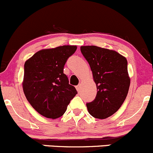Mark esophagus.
I'll return each instance as SVG.
<instances>
[{"label":"esophagus","instance_id":"34e87169","mask_svg":"<svg viewBox=\"0 0 153 153\" xmlns=\"http://www.w3.org/2000/svg\"><path fill=\"white\" fill-rule=\"evenodd\" d=\"M76 88L77 91H78V92H79V91H81V85H78L76 87Z\"/></svg>","mask_w":153,"mask_h":153}]
</instances>
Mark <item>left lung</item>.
Here are the masks:
<instances>
[{
	"mask_svg": "<svg viewBox=\"0 0 153 153\" xmlns=\"http://www.w3.org/2000/svg\"><path fill=\"white\" fill-rule=\"evenodd\" d=\"M97 85L95 100L86 104L90 114L106 119L120 108L127 97L130 80L127 59L113 50L95 45L81 46Z\"/></svg>",
	"mask_w": 153,
	"mask_h": 153,
	"instance_id": "left-lung-1",
	"label": "left lung"
}]
</instances>
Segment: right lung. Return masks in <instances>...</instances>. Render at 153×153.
Here are the masks:
<instances>
[{
	"instance_id": "right-lung-1",
	"label": "right lung",
	"mask_w": 153,
	"mask_h": 153,
	"mask_svg": "<svg viewBox=\"0 0 153 153\" xmlns=\"http://www.w3.org/2000/svg\"><path fill=\"white\" fill-rule=\"evenodd\" d=\"M76 50V45L43 49L25 62L23 92L33 108L45 117L62 116L77 94L63 73L65 62Z\"/></svg>"
}]
</instances>
